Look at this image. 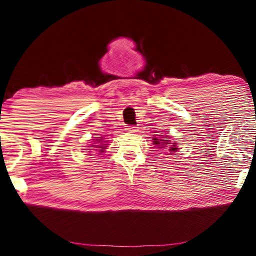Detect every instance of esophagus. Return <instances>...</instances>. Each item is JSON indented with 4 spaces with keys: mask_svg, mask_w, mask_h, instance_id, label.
Here are the masks:
<instances>
[{
    "mask_svg": "<svg viewBox=\"0 0 256 256\" xmlns=\"http://www.w3.org/2000/svg\"><path fill=\"white\" fill-rule=\"evenodd\" d=\"M136 128H138L136 126H128V131H130V132H136V131H138Z\"/></svg>",
    "mask_w": 256,
    "mask_h": 256,
    "instance_id": "obj_1",
    "label": "esophagus"
}]
</instances>
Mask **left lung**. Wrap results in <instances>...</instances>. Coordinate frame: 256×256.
Returning a JSON list of instances; mask_svg holds the SVG:
<instances>
[{
    "label": "left lung",
    "mask_w": 256,
    "mask_h": 256,
    "mask_svg": "<svg viewBox=\"0 0 256 256\" xmlns=\"http://www.w3.org/2000/svg\"><path fill=\"white\" fill-rule=\"evenodd\" d=\"M160 138H162V136H159ZM154 144H157L159 148H162V146H168V144H170V142H168V140H160V138H154ZM176 144H174V146H175ZM177 148H175V146H172L170 148V151H175Z\"/></svg>",
    "instance_id": "1"
}]
</instances>
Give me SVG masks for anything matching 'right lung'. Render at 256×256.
I'll return each mask as SVG.
<instances>
[{
  "label": "right lung",
  "mask_w": 256,
  "mask_h": 256,
  "mask_svg": "<svg viewBox=\"0 0 256 256\" xmlns=\"http://www.w3.org/2000/svg\"><path fill=\"white\" fill-rule=\"evenodd\" d=\"M97 144H98V142H97ZM96 148H100V152H102V150L105 149V146H99V144H98V146H96Z\"/></svg>",
  "instance_id": "1"
}]
</instances>
